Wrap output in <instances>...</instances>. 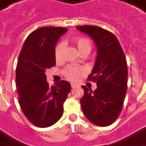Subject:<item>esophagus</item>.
Listing matches in <instances>:
<instances>
[{
	"instance_id": "1",
	"label": "esophagus",
	"mask_w": 146,
	"mask_h": 146,
	"mask_svg": "<svg viewBox=\"0 0 146 146\" xmlns=\"http://www.w3.org/2000/svg\"><path fill=\"white\" fill-rule=\"evenodd\" d=\"M75 87H77V84H75V83H71V88L74 89Z\"/></svg>"
}]
</instances>
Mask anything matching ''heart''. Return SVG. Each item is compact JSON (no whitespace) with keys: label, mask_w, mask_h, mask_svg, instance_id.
<instances>
[{"label":"heart","mask_w":146,"mask_h":146,"mask_svg":"<svg viewBox=\"0 0 146 146\" xmlns=\"http://www.w3.org/2000/svg\"><path fill=\"white\" fill-rule=\"evenodd\" d=\"M72 42L74 43L78 51L80 54L87 52L89 53L91 49V44L89 40L83 37H76L72 40ZM63 52H64V44L63 42H60L56 44L55 51H54V55H55V59L57 63H61L63 60ZM83 68L79 67H67L63 71V75L64 76L71 81H77L79 80V78L81 77V75L83 73Z\"/></svg>","instance_id":"heart-1"}]
</instances>
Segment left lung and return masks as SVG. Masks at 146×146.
Returning a JSON list of instances; mask_svg holds the SVG:
<instances>
[{
  "instance_id": "obj_1",
  "label": "left lung",
  "mask_w": 146,
  "mask_h": 146,
  "mask_svg": "<svg viewBox=\"0 0 146 146\" xmlns=\"http://www.w3.org/2000/svg\"><path fill=\"white\" fill-rule=\"evenodd\" d=\"M76 29L87 34L97 47L94 67L88 80L96 82L97 89L82 86L84 95L80 104L84 115L98 126L111 125L120 114L127 90V63L125 54L113 33L97 26Z\"/></svg>"
}]
</instances>
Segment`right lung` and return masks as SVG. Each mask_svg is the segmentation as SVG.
Instances as JSON below:
<instances>
[{"label": "right lung", "instance_id": "obj_1", "mask_svg": "<svg viewBox=\"0 0 146 146\" xmlns=\"http://www.w3.org/2000/svg\"><path fill=\"white\" fill-rule=\"evenodd\" d=\"M67 31L62 27H43L25 40L18 58L16 83L19 103L33 125L45 128L55 124L63 113V102L71 91L67 81L49 86L45 71L56 65V42Z\"/></svg>", "mask_w": 146, "mask_h": 146}]
</instances>
